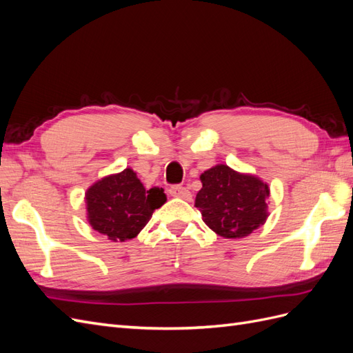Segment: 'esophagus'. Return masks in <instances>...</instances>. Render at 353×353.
<instances>
[{
	"instance_id": "1",
	"label": "esophagus",
	"mask_w": 353,
	"mask_h": 353,
	"mask_svg": "<svg viewBox=\"0 0 353 353\" xmlns=\"http://www.w3.org/2000/svg\"><path fill=\"white\" fill-rule=\"evenodd\" d=\"M169 194L174 197L184 199V200H190V197H191V193L188 191V188L184 185H172L169 188Z\"/></svg>"
}]
</instances>
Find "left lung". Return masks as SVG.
Returning a JSON list of instances; mask_svg holds the SVG:
<instances>
[{
	"mask_svg": "<svg viewBox=\"0 0 353 353\" xmlns=\"http://www.w3.org/2000/svg\"><path fill=\"white\" fill-rule=\"evenodd\" d=\"M196 208L206 225L225 239H243L266 221L270 188L259 178L243 175L227 165L201 174Z\"/></svg>",
	"mask_w": 353,
	"mask_h": 353,
	"instance_id": "left-lung-1",
	"label": "left lung"
}]
</instances>
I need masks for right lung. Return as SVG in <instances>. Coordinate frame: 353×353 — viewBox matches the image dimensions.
<instances>
[{
	"label": "right lung",
	"mask_w": 353,
	"mask_h": 353,
	"mask_svg": "<svg viewBox=\"0 0 353 353\" xmlns=\"http://www.w3.org/2000/svg\"><path fill=\"white\" fill-rule=\"evenodd\" d=\"M85 200L91 227L112 241H125L137 237L166 196L162 188L145 190L128 168L95 183Z\"/></svg>",
	"instance_id": "right-lung-1"
}]
</instances>
